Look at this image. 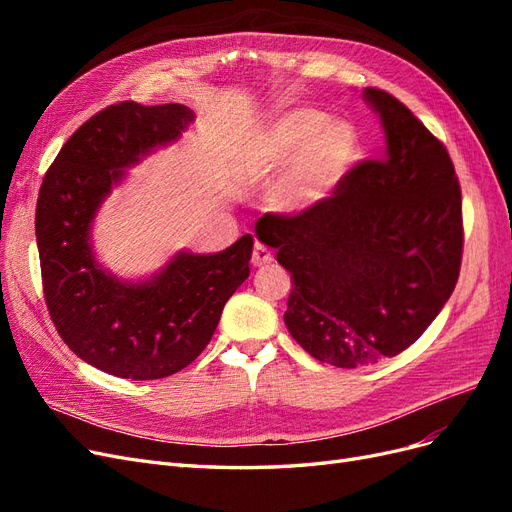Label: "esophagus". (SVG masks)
<instances>
[{
    "label": "esophagus",
    "instance_id": "34e87169",
    "mask_svg": "<svg viewBox=\"0 0 512 512\" xmlns=\"http://www.w3.org/2000/svg\"><path fill=\"white\" fill-rule=\"evenodd\" d=\"M273 260V252L269 250V247L265 243H256L254 245V254H252V262L256 267L260 265H269V262Z\"/></svg>",
    "mask_w": 512,
    "mask_h": 512
}]
</instances>
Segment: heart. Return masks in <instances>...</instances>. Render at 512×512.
Instances as JSON below:
<instances>
[{
  "mask_svg": "<svg viewBox=\"0 0 512 512\" xmlns=\"http://www.w3.org/2000/svg\"><path fill=\"white\" fill-rule=\"evenodd\" d=\"M314 108H297L271 121L243 147V168L256 179H269V203L284 213L318 205L352 166L359 138L344 121H326Z\"/></svg>",
  "mask_w": 512,
  "mask_h": 512,
  "instance_id": "1",
  "label": "heart"
}]
</instances>
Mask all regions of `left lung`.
<instances>
[{
	"mask_svg": "<svg viewBox=\"0 0 512 512\" xmlns=\"http://www.w3.org/2000/svg\"><path fill=\"white\" fill-rule=\"evenodd\" d=\"M363 96L380 115L384 147L312 209L256 224L292 277L290 335L344 369L412 346L453 294L463 254L461 188L446 147L389 91Z\"/></svg>",
	"mask_w": 512,
	"mask_h": 512,
	"instance_id": "8db88e82",
	"label": "left lung"
}]
</instances>
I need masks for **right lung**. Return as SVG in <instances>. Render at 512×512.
Segmentation results:
<instances>
[{"instance_id":"add662e5","label":"right lung","mask_w":512,"mask_h":512,"mask_svg":"<svg viewBox=\"0 0 512 512\" xmlns=\"http://www.w3.org/2000/svg\"><path fill=\"white\" fill-rule=\"evenodd\" d=\"M192 119L183 104L106 106L68 138L40 185L36 239L51 320L76 356L117 378L158 380L188 367L250 277L252 235L218 254L179 252L141 282L108 273L91 250V222L123 170Z\"/></svg>"}]
</instances>
